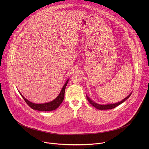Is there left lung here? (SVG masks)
<instances>
[{
	"label": "left lung",
	"mask_w": 149,
	"mask_h": 149,
	"mask_svg": "<svg viewBox=\"0 0 149 149\" xmlns=\"http://www.w3.org/2000/svg\"><path fill=\"white\" fill-rule=\"evenodd\" d=\"M131 93H130L128 96H127L125 99H124L123 100H122V101L118 102V103H114V104H105V105H102V104H97L95 102H94L93 100H92L91 99H90L89 97H88L87 96H86V99L87 100H88V102L91 103V104H92L93 106L94 107H95L96 108L98 109H112V108H115L116 107L121 104L122 103H123L125 101H126L128 98L131 96Z\"/></svg>",
	"instance_id": "1"
}]
</instances>
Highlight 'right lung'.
<instances>
[{"label":"right lung","mask_w":149,"mask_h":149,"mask_svg":"<svg viewBox=\"0 0 149 149\" xmlns=\"http://www.w3.org/2000/svg\"><path fill=\"white\" fill-rule=\"evenodd\" d=\"M68 81H69V79L65 83V84L63 86V87L60 94L58 95V96L54 100H53V101H52L50 102H49V103H43V104L33 103L29 101L28 100H27L22 95L21 92H19V93L21 94L22 97L23 98V99L24 100L26 103L27 104V105H29V106L32 109L38 110V111H53V110H55L56 109H57L58 107L60 106V105L63 102L64 99V95H65V90L66 86L67 85Z\"/></svg>","instance_id":"obj_1"}]
</instances>
